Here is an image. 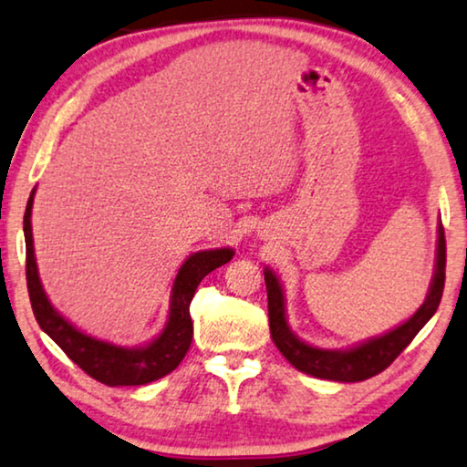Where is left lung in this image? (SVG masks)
<instances>
[{
    "label": "left lung",
    "mask_w": 467,
    "mask_h": 467,
    "mask_svg": "<svg viewBox=\"0 0 467 467\" xmlns=\"http://www.w3.org/2000/svg\"><path fill=\"white\" fill-rule=\"evenodd\" d=\"M444 267H446V240L442 225L438 227V253H436V272H433L430 293L425 302L414 315L387 334L372 340L357 344L347 350H325L310 347L299 340L289 329L285 315V293L280 286V280L272 270H264L265 274V289H267V315H270V334L285 359L291 363L299 372L315 376L323 380L336 382H359L368 380L372 376L380 374L391 363L398 359V355L404 350L412 337L423 329V325L438 310L440 299L444 291Z\"/></svg>",
    "instance_id": "obj_1"
}]
</instances>
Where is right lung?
Listing matches in <instances>:
<instances>
[{
  "instance_id": "obj_1",
  "label": "right lung",
  "mask_w": 467,
  "mask_h": 467,
  "mask_svg": "<svg viewBox=\"0 0 467 467\" xmlns=\"http://www.w3.org/2000/svg\"><path fill=\"white\" fill-rule=\"evenodd\" d=\"M34 193L36 189L31 191L27 210H25L23 232L25 248H27V289L31 308H34L36 321L44 334L53 337L76 366L85 369L91 379L104 382L108 387L149 385V382L163 379L165 374L176 369L178 363L187 355L191 340H193V321H191L189 306L195 296L197 285L216 267L232 261V248H214V251H200L191 254L176 274L174 286H171L170 317L161 334L146 344V347H117V344L82 334L80 329H76L48 302L47 293L42 289L40 274H37L34 235H31Z\"/></svg>"
}]
</instances>
